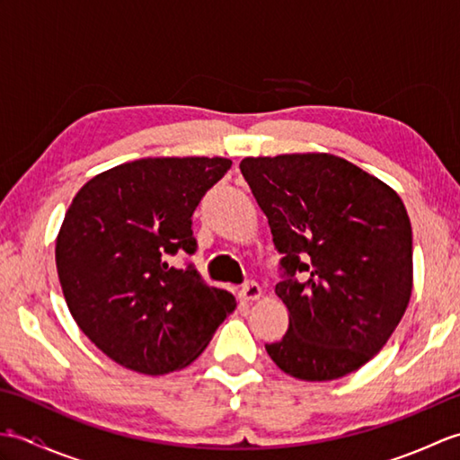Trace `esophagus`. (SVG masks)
Here are the masks:
<instances>
[{
    "label": "esophagus",
    "instance_id": "1",
    "mask_svg": "<svg viewBox=\"0 0 460 460\" xmlns=\"http://www.w3.org/2000/svg\"><path fill=\"white\" fill-rule=\"evenodd\" d=\"M239 296H241V300H257L259 296H261V287H259V282H255V280H249V282H245V285L241 287V290H239Z\"/></svg>",
    "mask_w": 460,
    "mask_h": 460
}]
</instances>
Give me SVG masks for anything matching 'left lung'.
<instances>
[{"label":"left lung","mask_w":460,"mask_h":460,"mask_svg":"<svg viewBox=\"0 0 460 460\" xmlns=\"http://www.w3.org/2000/svg\"><path fill=\"white\" fill-rule=\"evenodd\" d=\"M239 168L282 255L275 292L288 330L265 346L270 359L305 381L351 374L385 346L411 298L413 235L402 198L332 154L245 158Z\"/></svg>","instance_id":"1"}]
</instances>
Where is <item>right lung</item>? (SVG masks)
<instances>
[{"label": "right lung", "mask_w": 460, "mask_h": 460, "mask_svg": "<svg viewBox=\"0 0 460 460\" xmlns=\"http://www.w3.org/2000/svg\"><path fill=\"white\" fill-rule=\"evenodd\" d=\"M227 158H142L86 181L57 235L58 280L76 324L122 367L164 376L190 366L235 310L178 251L193 255L191 215Z\"/></svg>", "instance_id": "obj_1"}]
</instances>
